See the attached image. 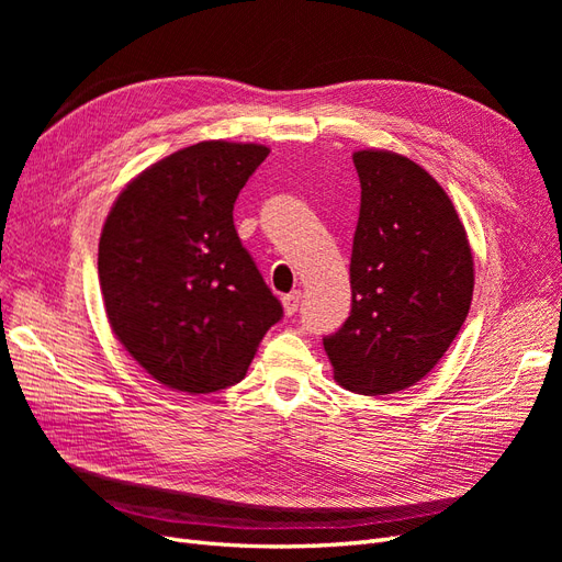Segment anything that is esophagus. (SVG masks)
Segmentation results:
<instances>
[{
	"mask_svg": "<svg viewBox=\"0 0 562 562\" xmlns=\"http://www.w3.org/2000/svg\"><path fill=\"white\" fill-rule=\"evenodd\" d=\"M300 297H302V293L300 291H293V293H288V295H283V312H285V316H293L295 312H297V307H300Z\"/></svg>",
	"mask_w": 562,
	"mask_h": 562,
	"instance_id": "esophagus-1",
	"label": "esophagus"
}]
</instances>
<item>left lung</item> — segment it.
Returning <instances> with one entry per match:
<instances>
[{"instance_id": "8db88e82", "label": "left lung", "mask_w": 562, "mask_h": 562, "mask_svg": "<svg viewBox=\"0 0 562 562\" xmlns=\"http://www.w3.org/2000/svg\"><path fill=\"white\" fill-rule=\"evenodd\" d=\"M361 211L351 246V312L323 337L335 380L363 396L429 375L464 326L473 255L450 196L396 151H353Z\"/></svg>"}]
</instances>
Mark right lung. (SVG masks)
Wrapping results in <instances>:
<instances>
[{
  "instance_id": "add662e5",
  "label": "right lung",
  "mask_w": 562,
  "mask_h": 562,
  "mask_svg": "<svg viewBox=\"0 0 562 562\" xmlns=\"http://www.w3.org/2000/svg\"><path fill=\"white\" fill-rule=\"evenodd\" d=\"M267 155L227 140L178 149L133 178L105 220L98 277L112 333L168 389L241 382L283 316L232 215Z\"/></svg>"
}]
</instances>
